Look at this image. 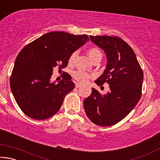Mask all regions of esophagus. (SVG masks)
<instances>
[{
  "instance_id": "1",
  "label": "esophagus",
  "mask_w": 160,
  "mask_h": 160,
  "mask_svg": "<svg viewBox=\"0 0 160 160\" xmlns=\"http://www.w3.org/2000/svg\"><path fill=\"white\" fill-rule=\"evenodd\" d=\"M81 86H82V85H81V84H80V83H76V84H75V88H80Z\"/></svg>"
}]
</instances>
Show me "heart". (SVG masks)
Wrapping results in <instances>:
<instances>
[{
	"instance_id": "obj_1",
	"label": "heart",
	"mask_w": 160,
	"mask_h": 160,
	"mask_svg": "<svg viewBox=\"0 0 160 160\" xmlns=\"http://www.w3.org/2000/svg\"><path fill=\"white\" fill-rule=\"evenodd\" d=\"M76 55V52H74L71 54V56H70L68 60L69 63H72V62H73ZM88 55L92 61L95 60L96 58L102 57V56L101 51H100L98 48L95 47L89 48L88 50ZM72 77H73L77 81H78V82H80L81 83H85L86 82H88V79L90 78V75H89L88 72L82 71V70H76V71H74L73 73H72Z\"/></svg>"
}]
</instances>
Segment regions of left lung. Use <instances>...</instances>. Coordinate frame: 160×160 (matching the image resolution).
<instances>
[{
    "mask_svg": "<svg viewBox=\"0 0 160 160\" xmlns=\"http://www.w3.org/2000/svg\"><path fill=\"white\" fill-rule=\"evenodd\" d=\"M91 41L104 51L107 62L104 72L94 81L107 82L110 90L101 95L96 89L84 100V109L92 122L110 126L123 119L141 97L143 72L136 56L126 42L117 37L90 36Z\"/></svg>",
    "mask_w": 160,
    "mask_h": 160,
    "instance_id": "8db88e82",
    "label": "left lung"
}]
</instances>
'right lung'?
<instances>
[{
    "label": "right lung",
    "instance_id": "right-lung-1",
    "mask_svg": "<svg viewBox=\"0 0 160 160\" xmlns=\"http://www.w3.org/2000/svg\"><path fill=\"white\" fill-rule=\"evenodd\" d=\"M88 41L86 34L51 32L22 49L15 59L10 85L16 102L27 116L44 120L58 112L75 84L67 75L57 84L51 82L53 68L67 66L71 54Z\"/></svg>",
    "mask_w": 160,
    "mask_h": 160
}]
</instances>
